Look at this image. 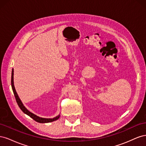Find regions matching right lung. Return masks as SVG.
<instances>
[{
    "instance_id": "1",
    "label": "right lung",
    "mask_w": 146,
    "mask_h": 146,
    "mask_svg": "<svg viewBox=\"0 0 146 146\" xmlns=\"http://www.w3.org/2000/svg\"><path fill=\"white\" fill-rule=\"evenodd\" d=\"M13 72H14V71H13V69H12V72H11V87H12V90H13V93H14V95H15V97L16 102H17V105H18V106H19L20 109L22 110V111H23L25 114H27V115L29 116L30 117H32L33 119V120H35V121H36L38 122H39V123L50 122L55 121L57 120V119H58V118L60 117V115H58V116H56V117H54V118H53V119H46V118L39 117L35 115V114H33L32 113L30 112L29 110L24 107V105L23 104V103H22V102L21 101L20 99L19 98L18 95H17V92H16V91L15 90V86H14V82H13V74H14Z\"/></svg>"
}]
</instances>
